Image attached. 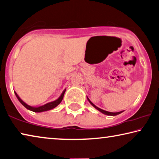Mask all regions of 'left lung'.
<instances>
[{"instance_id": "8db88e82", "label": "left lung", "mask_w": 159, "mask_h": 159, "mask_svg": "<svg viewBox=\"0 0 159 159\" xmlns=\"http://www.w3.org/2000/svg\"><path fill=\"white\" fill-rule=\"evenodd\" d=\"M88 99V98H87ZM88 100H89V102H90V104H91L92 106H93L94 108H96L97 110H99V111H100L102 112V113H103V114H107V115H110V116H115V115H117V114H119L120 113H121L122 111H119V112H109V111H104V110H103V109H100V108H99V107H97V106H95V105L92 103V102L90 101V100L88 99Z\"/></svg>"}]
</instances>
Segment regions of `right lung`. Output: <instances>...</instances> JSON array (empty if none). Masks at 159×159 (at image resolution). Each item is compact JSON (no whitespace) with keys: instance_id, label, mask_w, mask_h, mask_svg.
I'll list each match as a JSON object with an SVG mask.
<instances>
[{"instance_id":"1","label":"right lung","mask_w":159,"mask_h":159,"mask_svg":"<svg viewBox=\"0 0 159 159\" xmlns=\"http://www.w3.org/2000/svg\"><path fill=\"white\" fill-rule=\"evenodd\" d=\"M65 89L64 91H63L62 94H61V96L58 98L57 100H55L54 102H50V103H48L45 105H43V106H41V107H32L30 106H29L27 104H25V102H24L23 100H21V99L20 97H18V95L16 94V92H15V94H16L17 98L20 101V103L23 105L24 107L27 108L29 110H31L34 112H42V111H48V110H50V109H54L55 107H56L57 106L58 104H59L61 102H62V100L63 99V97H64V94H65Z\"/></svg>"}]
</instances>
